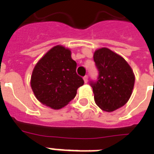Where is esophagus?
I'll use <instances>...</instances> for the list:
<instances>
[{"mask_svg":"<svg viewBox=\"0 0 154 154\" xmlns=\"http://www.w3.org/2000/svg\"><path fill=\"white\" fill-rule=\"evenodd\" d=\"M83 79H84V82H85V83H86L87 82H88V76H87V75H86L85 77H83Z\"/></svg>","mask_w":154,"mask_h":154,"instance_id":"obj_1","label":"esophagus"}]
</instances>
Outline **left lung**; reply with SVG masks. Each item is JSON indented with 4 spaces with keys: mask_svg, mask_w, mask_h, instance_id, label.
I'll use <instances>...</instances> for the list:
<instances>
[{
    "mask_svg": "<svg viewBox=\"0 0 154 154\" xmlns=\"http://www.w3.org/2000/svg\"><path fill=\"white\" fill-rule=\"evenodd\" d=\"M99 71L96 81H91L94 102L106 112H112L126 103L132 94L135 75L123 58L108 48L94 53Z\"/></svg>",
    "mask_w": 154,
    "mask_h": 154,
    "instance_id": "1",
    "label": "left lung"
}]
</instances>
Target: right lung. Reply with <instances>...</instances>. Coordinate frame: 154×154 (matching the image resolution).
<instances>
[{
    "mask_svg": "<svg viewBox=\"0 0 154 154\" xmlns=\"http://www.w3.org/2000/svg\"><path fill=\"white\" fill-rule=\"evenodd\" d=\"M77 63L70 50L56 45L36 63L31 77V87L41 103L53 109L67 105L84 84L76 72Z\"/></svg>",
    "mask_w": 154,
    "mask_h": 154,
    "instance_id": "1",
    "label": "right lung"
}]
</instances>
